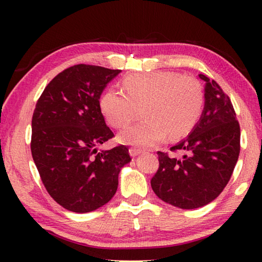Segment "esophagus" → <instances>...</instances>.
Wrapping results in <instances>:
<instances>
[{
  "label": "esophagus",
  "instance_id": "esophagus-1",
  "mask_svg": "<svg viewBox=\"0 0 262 262\" xmlns=\"http://www.w3.org/2000/svg\"><path fill=\"white\" fill-rule=\"evenodd\" d=\"M142 152V150L139 149V148H135V147H132L129 148V154L132 157H136L137 155H140Z\"/></svg>",
  "mask_w": 262,
  "mask_h": 262
}]
</instances>
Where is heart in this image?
<instances>
[{"mask_svg": "<svg viewBox=\"0 0 262 262\" xmlns=\"http://www.w3.org/2000/svg\"><path fill=\"white\" fill-rule=\"evenodd\" d=\"M120 91L108 89L100 97L101 113L111 126L123 128L144 110L147 120L119 134L126 144L150 148L168 135L180 137L192 129L202 113L203 90L196 79L178 73L128 75Z\"/></svg>", "mask_w": 262, "mask_h": 262, "instance_id": "1", "label": "heart"}]
</instances>
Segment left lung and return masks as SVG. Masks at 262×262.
<instances>
[{
	"label": "left lung",
	"instance_id": "left-lung-1",
	"mask_svg": "<svg viewBox=\"0 0 262 262\" xmlns=\"http://www.w3.org/2000/svg\"><path fill=\"white\" fill-rule=\"evenodd\" d=\"M205 86V108L186 139L158 151L159 167L151 179L155 194L181 209H195L219 196L229 183L241 151V127L229 96L214 79L199 75Z\"/></svg>",
	"mask_w": 262,
	"mask_h": 262
}]
</instances>
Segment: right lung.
Here are the masks:
<instances>
[{"label": "right lung", "mask_w": 262, "mask_h": 262, "mask_svg": "<svg viewBox=\"0 0 262 262\" xmlns=\"http://www.w3.org/2000/svg\"><path fill=\"white\" fill-rule=\"evenodd\" d=\"M120 72L73 66L48 83L35 105L31 152L48 194L67 210L83 214L106 205L132 161L126 145L97 150L114 136L99 99Z\"/></svg>", "instance_id": "add662e5"}]
</instances>
